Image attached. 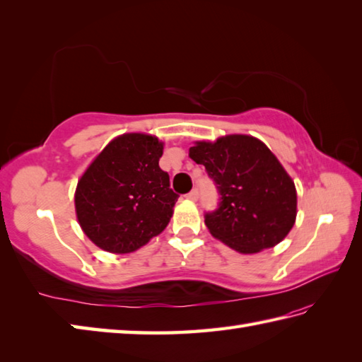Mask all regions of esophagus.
Returning <instances> with one entry per match:
<instances>
[{
  "label": "esophagus",
  "instance_id": "esophagus-1",
  "mask_svg": "<svg viewBox=\"0 0 362 362\" xmlns=\"http://www.w3.org/2000/svg\"><path fill=\"white\" fill-rule=\"evenodd\" d=\"M187 199H189V201H197V199H199V191H197V188L191 189L189 193L187 194Z\"/></svg>",
  "mask_w": 362,
  "mask_h": 362
}]
</instances>
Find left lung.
I'll return each instance as SVG.
<instances>
[{"mask_svg":"<svg viewBox=\"0 0 362 362\" xmlns=\"http://www.w3.org/2000/svg\"><path fill=\"white\" fill-rule=\"evenodd\" d=\"M189 157L204 165L219 193L218 209L205 213L210 233L241 253L274 247L296 222L294 182L267 146L247 135L199 141Z\"/></svg>","mask_w":362,"mask_h":362,"instance_id":"8db88e82","label":"left lung"}]
</instances>
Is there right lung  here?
Instances as JSON below:
<instances>
[{
    "mask_svg": "<svg viewBox=\"0 0 362 362\" xmlns=\"http://www.w3.org/2000/svg\"><path fill=\"white\" fill-rule=\"evenodd\" d=\"M156 136L126 134L105 146L78 183V221L98 247L129 253L165 230L179 194L158 166Z\"/></svg>",
    "mask_w": 362,
    "mask_h": 362,
    "instance_id": "obj_1",
    "label": "right lung"
}]
</instances>
